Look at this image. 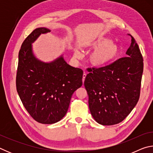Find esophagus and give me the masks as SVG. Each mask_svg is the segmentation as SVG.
<instances>
[{"label":"esophagus","mask_w":153,"mask_h":153,"mask_svg":"<svg viewBox=\"0 0 153 153\" xmlns=\"http://www.w3.org/2000/svg\"><path fill=\"white\" fill-rule=\"evenodd\" d=\"M86 73L84 71V74H83V77H82V82H83V83H84V80H85V78H86Z\"/></svg>","instance_id":"obj_1"}]
</instances>
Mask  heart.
I'll return each instance as SVG.
<instances>
[{
  "label": "heart",
  "instance_id": "1",
  "mask_svg": "<svg viewBox=\"0 0 153 153\" xmlns=\"http://www.w3.org/2000/svg\"><path fill=\"white\" fill-rule=\"evenodd\" d=\"M90 46L95 50L90 55V60L93 65L97 67L105 66L109 63L119 53L117 44L111 42L107 38H98L90 43Z\"/></svg>",
  "mask_w": 153,
  "mask_h": 153
}]
</instances>
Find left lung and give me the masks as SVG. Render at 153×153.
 <instances>
[{"mask_svg":"<svg viewBox=\"0 0 153 153\" xmlns=\"http://www.w3.org/2000/svg\"><path fill=\"white\" fill-rule=\"evenodd\" d=\"M129 36L131 42L126 56L105 67L87 69L84 86L89 108L95 121L103 126L121 122L139 100L143 58L135 39Z\"/></svg>","mask_w":153,"mask_h":153,"instance_id":"left-lung-1","label":"left lung"}]
</instances>
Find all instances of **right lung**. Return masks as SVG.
Listing matches in <instances>:
<instances>
[{
  "label": "right lung",
  "instance_id": "1",
  "mask_svg": "<svg viewBox=\"0 0 153 153\" xmlns=\"http://www.w3.org/2000/svg\"><path fill=\"white\" fill-rule=\"evenodd\" d=\"M39 27L22 43L19 52L16 88L24 107L33 120L43 124L60 121L68 110L71 96L82 86L83 71L67 64L63 56L44 63L32 53V43L41 33Z\"/></svg>",
  "mask_w": 153,
  "mask_h": 153
}]
</instances>
